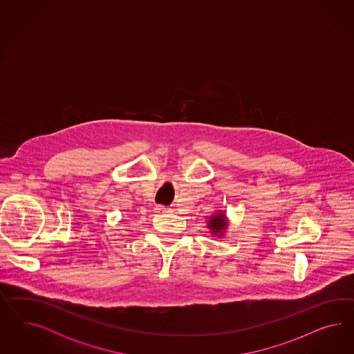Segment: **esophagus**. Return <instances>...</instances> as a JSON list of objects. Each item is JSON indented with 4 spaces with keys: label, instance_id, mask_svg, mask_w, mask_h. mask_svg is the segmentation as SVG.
<instances>
[{
    "label": "esophagus",
    "instance_id": "esophagus-1",
    "mask_svg": "<svg viewBox=\"0 0 354 354\" xmlns=\"http://www.w3.org/2000/svg\"><path fill=\"white\" fill-rule=\"evenodd\" d=\"M154 210H156V213H158V214L171 213V209H170V207H167V206H163V205H157Z\"/></svg>",
    "mask_w": 354,
    "mask_h": 354
}]
</instances>
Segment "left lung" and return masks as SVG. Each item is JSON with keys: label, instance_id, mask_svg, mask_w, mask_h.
<instances>
[{"label": "left lung", "instance_id": "1", "mask_svg": "<svg viewBox=\"0 0 354 354\" xmlns=\"http://www.w3.org/2000/svg\"><path fill=\"white\" fill-rule=\"evenodd\" d=\"M209 228L213 231V235H222V231L225 230V215L222 214V213H219V214L213 215V216H210V219H209Z\"/></svg>", "mask_w": 354, "mask_h": 354}]
</instances>
